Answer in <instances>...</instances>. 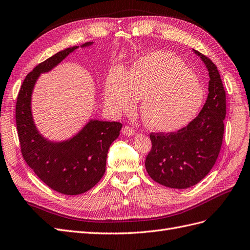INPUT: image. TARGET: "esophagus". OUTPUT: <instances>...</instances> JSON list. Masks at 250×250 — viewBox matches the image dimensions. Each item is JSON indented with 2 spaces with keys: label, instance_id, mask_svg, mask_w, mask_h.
Wrapping results in <instances>:
<instances>
[{
  "label": "esophagus",
  "instance_id": "obj_1",
  "mask_svg": "<svg viewBox=\"0 0 250 250\" xmlns=\"http://www.w3.org/2000/svg\"><path fill=\"white\" fill-rule=\"evenodd\" d=\"M123 134L125 135V136H133V135L135 134V130L132 129V127L129 125H125L123 129Z\"/></svg>",
  "mask_w": 250,
  "mask_h": 250
}]
</instances>
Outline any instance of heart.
Returning a JSON list of instances; mask_svg holds the SVG:
<instances>
[{"mask_svg": "<svg viewBox=\"0 0 250 250\" xmlns=\"http://www.w3.org/2000/svg\"><path fill=\"white\" fill-rule=\"evenodd\" d=\"M144 98L140 115L149 129L170 133L195 118L204 99L196 75L177 56L153 52L125 74L114 70L104 88V104L113 113L131 112Z\"/></svg>", "mask_w": 250, "mask_h": 250, "instance_id": "b5f03b06", "label": "heart"}]
</instances>
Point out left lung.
<instances>
[{"mask_svg": "<svg viewBox=\"0 0 250 250\" xmlns=\"http://www.w3.org/2000/svg\"><path fill=\"white\" fill-rule=\"evenodd\" d=\"M194 52L209 75L208 96L202 110L179 131L149 134L152 149L146 159V172L154 181L170 188H188L200 182L215 166L223 140V83L215 63L197 50Z\"/></svg>", "mask_w": 250, "mask_h": 250, "instance_id": "obj_1", "label": "left lung"}]
</instances>
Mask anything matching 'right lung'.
I'll list each match as a JSON object with an SVG mask.
<instances>
[{"label":"right lung","mask_w":250,"mask_h":250,"mask_svg":"<svg viewBox=\"0 0 250 250\" xmlns=\"http://www.w3.org/2000/svg\"><path fill=\"white\" fill-rule=\"evenodd\" d=\"M92 44L93 42H88L82 47ZM77 48L70 47L58 52L28 73L16 105L21 152L26 163L50 188L71 196L91 189L102 179L109 147L123 126L116 121L92 119L75 136L61 142L50 141L38 131L31 112L34 84L41 73L49 72Z\"/></svg>","instance_id":"obj_1"}]
</instances>
